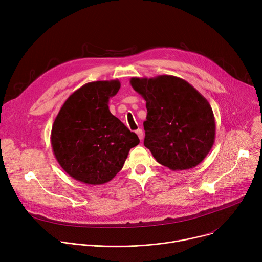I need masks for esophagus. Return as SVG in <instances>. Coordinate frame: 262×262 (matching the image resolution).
<instances>
[{
    "instance_id": "1",
    "label": "esophagus",
    "mask_w": 262,
    "mask_h": 262,
    "mask_svg": "<svg viewBox=\"0 0 262 262\" xmlns=\"http://www.w3.org/2000/svg\"><path fill=\"white\" fill-rule=\"evenodd\" d=\"M135 133L137 134V136H138V138H139L140 140L143 138V132H142L141 129H137V130L135 131Z\"/></svg>"
}]
</instances>
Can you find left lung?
Masks as SVG:
<instances>
[{
	"instance_id": "left-lung-1",
	"label": "left lung",
	"mask_w": 262,
	"mask_h": 262,
	"mask_svg": "<svg viewBox=\"0 0 262 262\" xmlns=\"http://www.w3.org/2000/svg\"><path fill=\"white\" fill-rule=\"evenodd\" d=\"M147 102L144 147L171 170L189 169L210 152L215 120L209 102L187 81L170 75L130 79Z\"/></svg>"
}]
</instances>
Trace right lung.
Returning <instances> with one entry per match:
<instances>
[{"label":"right lung","instance_id":"right-lung-1","mask_svg":"<svg viewBox=\"0 0 262 262\" xmlns=\"http://www.w3.org/2000/svg\"><path fill=\"white\" fill-rule=\"evenodd\" d=\"M119 80L95 81L74 92L58 112L51 131L56 160L77 181L101 185L112 180L139 139L109 111Z\"/></svg>","mask_w":262,"mask_h":262}]
</instances>
